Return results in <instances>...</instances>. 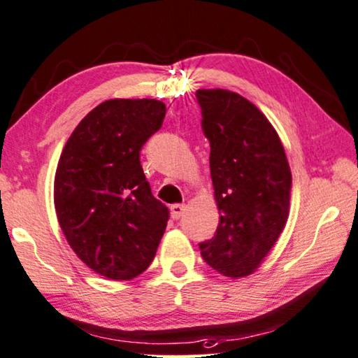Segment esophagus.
<instances>
[{
    "instance_id": "34e87169",
    "label": "esophagus",
    "mask_w": 358,
    "mask_h": 358,
    "mask_svg": "<svg viewBox=\"0 0 358 358\" xmlns=\"http://www.w3.org/2000/svg\"><path fill=\"white\" fill-rule=\"evenodd\" d=\"M170 212H172V217L175 218V220H178V218L183 215L185 206L183 204H173L172 207H170Z\"/></svg>"
}]
</instances>
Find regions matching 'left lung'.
<instances>
[{
  "instance_id": "1",
  "label": "left lung",
  "mask_w": 358,
  "mask_h": 358,
  "mask_svg": "<svg viewBox=\"0 0 358 358\" xmlns=\"http://www.w3.org/2000/svg\"><path fill=\"white\" fill-rule=\"evenodd\" d=\"M202 131L210 143V177L220 213L199 243L202 259L230 278L254 273L286 225L291 169L278 133L241 94L197 90Z\"/></svg>"
}]
</instances>
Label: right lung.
<instances>
[{
	"label": "right lung",
	"mask_w": 358,
	"mask_h": 358,
	"mask_svg": "<svg viewBox=\"0 0 358 358\" xmlns=\"http://www.w3.org/2000/svg\"><path fill=\"white\" fill-rule=\"evenodd\" d=\"M156 99H109L69 138L55 177V206L67 243L109 280H133L154 255L169 209L151 193L140 151L162 127Z\"/></svg>",
	"instance_id": "right-lung-1"
}]
</instances>
